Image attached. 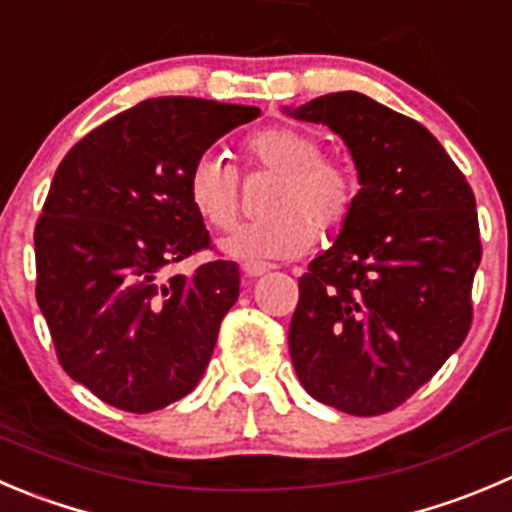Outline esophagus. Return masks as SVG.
<instances>
[{"mask_svg": "<svg viewBox=\"0 0 512 512\" xmlns=\"http://www.w3.org/2000/svg\"><path fill=\"white\" fill-rule=\"evenodd\" d=\"M270 270V265H265V262H245V265H242V272H245V277H260V275H265V272Z\"/></svg>", "mask_w": 512, "mask_h": 512, "instance_id": "obj_1", "label": "esophagus"}]
</instances>
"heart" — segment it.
Listing matches in <instances>:
<instances>
[{
	"instance_id": "heart-1",
	"label": "heart",
	"mask_w": 512,
	"mask_h": 512,
	"mask_svg": "<svg viewBox=\"0 0 512 512\" xmlns=\"http://www.w3.org/2000/svg\"><path fill=\"white\" fill-rule=\"evenodd\" d=\"M250 172L277 175L267 197L270 217L232 230L220 240L225 255L245 262L297 257L350 220L360 197V180L350 162L325 155L320 137L297 127H265L245 140ZM187 197L202 220L227 230L240 215V175L217 152H202L187 172Z\"/></svg>"
}]
</instances>
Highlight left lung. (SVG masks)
<instances>
[{"label": "left lung", "instance_id": "1", "mask_svg": "<svg viewBox=\"0 0 512 512\" xmlns=\"http://www.w3.org/2000/svg\"><path fill=\"white\" fill-rule=\"evenodd\" d=\"M345 140L360 197L300 277L290 355L302 388L350 415L403 405L463 345L480 265L475 195L423 124L360 92L292 109Z\"/></svg>", "mask_w": 512, "mask_h": 512}]
</instances>
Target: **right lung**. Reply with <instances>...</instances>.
Returning a JSON list of instances; mask_svg holds the SVG:
<instances>
[{
  "label": "right lung",
  "mask_w": 512,
  "mask_h": 512,
  "mask_svg": "<svg viewBox=\"0 0 512 512\" xmlns=\"http://www.w3.org/2000/svg\"><path fill=\"white\" fill-rule=\"evenodd\" d=\"M257 117L245 104L145 99L84 135L54 172L34 227L37 302L59 365L112 408H167L210 362L240 270L167 267L212 250L187 197L192 162Z\"/></svg>",
  "instance_id": "1"
}]
</instances>
